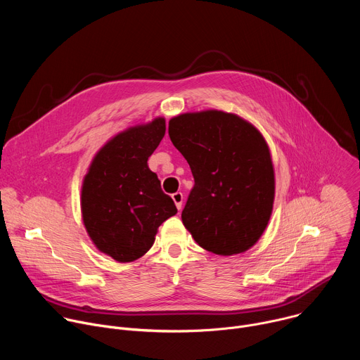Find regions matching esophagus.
I'll use <instances>...</instances> for the list:
<instances>
[{
    "mask_svg": "<svg viewBox=\"0 0 360 360\" xmlns=\"http://www.w3.org/2000/svg\"><path fill=\"white\" fill-rule=\"evenodd\" d=\"M172 199H174V202L176 205V208L181 211L182 210V202H184V195L181 192H175L172 195Z\"/></svg>",
    "mask_w": 360,
    "mask_h": 360,
    "instance_id": "34e87169",
    "label": "esophagus"
}]
</instances>
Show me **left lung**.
<instances>
[{
    "instance_id": "1",
    "label": "left lung",
    "mask_w": 360,
    "mask_h": 360,
    "mask_svg": "<svg viewBox=\"0 0 360 360\" xmlns=\"http://www.w3.org/2000/svg\"><path fill=\"white\" fill-rule=\"evenodd\" d=\"M169 138L195 185L182 222L212 253H243L259 240L274 210L275 169L264 135L242 117L218 110L169 120Z\"/></svg>"
}]
</instances>
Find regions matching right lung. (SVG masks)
Segmentation results:
<instances>
[{
	"label": "right lung",
	"instance_id": "1",
	"mask_svg": "<svg viewBox=\"0 0 360 360\" xmlns=\"http://www.w3.org/2000/svg\"><path fill=\"white\" fill-rule=\"evenodd\" d=\"M165 118L129 127L99 148L81 186L82 222L95 248L117 262H134L178 210L162 192L148 158L165 135Z\"/></svg>",
	"mask_w": 360,
	"mask_h": 360
}]
</instances>
